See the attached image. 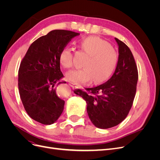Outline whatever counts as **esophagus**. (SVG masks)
<instances>
[{"instance_id":"esophagus-1","label":"esophagus","mask_w":160,"mask_h":160,"mask_svg":"<svg viewBox=\"0 0 160 160\" xmlns=\"http://www.w3.org/2000/svg\"><path fill=\"white\" fill-rule=\"evenodd\" d=\"M69 85L71 87V88H72V89H76V88H78V87H77V85H75L73 84V83H69Z\"/></svg>"}]
</instances>
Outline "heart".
<instances>
[{
  "label": "heart",
  "mask_w": 160,
  "mask_h": 160,
  "mask_svg": "<svg viewBox=\"0 0 160 160\" xmlns=\"http://www.w3.org/2000/svg\"><path fill=\"white\" fill-rule=\"evenodd\" d=\"M81 47L89 56L83 63L84 69L68 72L67 79L77 85H88L92 81L98 85L109 79L118 62L117 52L112 46L99 37H89L81 41ZM59 61L65 69H71L72 67V49L64 48L60 52Z\"/></svg>",
  "instance_id": "b5f03b06"
}]
</instances>
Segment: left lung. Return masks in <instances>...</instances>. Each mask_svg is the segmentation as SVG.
I'll return each mask as SVG.
<instances>
[{
	"label": "left lung",
	"mask_w": 160,
	"mask_h": 160,
	"mask_svg": "<svg viewBox=\"0 0 160 160\" xmlns=\"http://www.w3.org/2000/svg\"><path fill=\"white\" fill-rule=\"evenodd\" d=\"M118 45V62L114 73L106 83L74 93L87 103L91 122L100 129L116 126L127 117L136 93L138 68L132 51L123 42L115 38Z\"/></svg>",
	"instance_id": "1"
}]
</instances>
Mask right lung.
<instances>
[{
	"label": "right lung",
	"instance_id": "add662e5",
	"mask_svg": "<svg viewBox=\"0 0 160 160\" xmlns=\"http://www.w3.org/2000/svg\"><path fill=\"white\" fill-rule=\"evenodd\" d=\"M79 33L53 30L34 41L21 62L18 70L19 94L27 114L36 122L51 125L64 109L65 101L57 95V87L63 75L59 57L73 37Z\"/></svg>",
	"mask_w": 160,
	"mask_h": 160
}]
</instances>
